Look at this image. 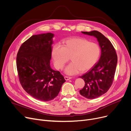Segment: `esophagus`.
<instances>
[{"label":"esophagus","mask_w":131,"mask_h":131,"mask_svg":"<svg viewBox=\"0 0 131 131\" xmlns=\"http://www.w3.org/2000/svg\"><path fill=\"white\" fill-rule=\"evenodd\" d=\"M64 78H65V79L66 81H68V80H69L70 79H72L71 77H67V76H65V77H64Z\"/></svg>","instance_id":"1"}]
</instances>
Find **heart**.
Listing matches in <instances>:
<instances>
[{
  "mask_svg": "<svg viewBox=\"0 0 131 131\" xmlns=\"http://www.w3.org/2000/svg\"><path fill=\"white\" fill-rule=\"evenodd\" d=\"M51 54L54 66L58 70L63 68L70 57L72 62L66 67L65 72L67 74L74 75L92 67L99 58L100 48L98 44L86 39L71 38L65 41L63 47L54 46Z\"/></svg>",
  "mask_w": 131,
  "mask_h": 131,
  "instance_id": "1",
  "label": "heart"
}]
</instances>
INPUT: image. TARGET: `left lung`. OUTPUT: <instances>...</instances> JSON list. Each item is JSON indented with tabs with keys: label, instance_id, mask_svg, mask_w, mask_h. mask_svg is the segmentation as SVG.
Listing matches in <instances>:
<instances>
[{
	"label": "left lung",
	"instance_id": "left-lung-1",
	"mask_svg": "<svg viewBox=\"0 0 131 131\" xmlns=\"http://www.w3.org/2000/svg\"><path fill=\"white\" fill-rule=\"evenodd\" d=\"M97 39L101 50L99 61L91 70L80 77L85 82L80 90L84 97L93 99L106 93L112 86L117 63V55L112 43L102 33L97 31L82 32Z\"/></svg>",
	"mask_w": 131,
	"mask_h": 131
}]
</instances>
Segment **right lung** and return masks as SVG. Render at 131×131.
Listing matches in <instances>:
<instances>
[{"mask_svg": "<svg viewBox=\"0 0 131 131\" xmlns=\"http://www.w3.org/2000/svg\"><path fill=\"white\" fill-rule=\"evenodd\" d=\"M53 36L51 33L32 36L20 47L16 57L20 84L27 93L42 101L56 98L66 81L50 66Z\"/></svg>", "mask_w": 131, "mask_h": 131, "instance_id": "obj_1", "label": "right lung"}]
</instances>
